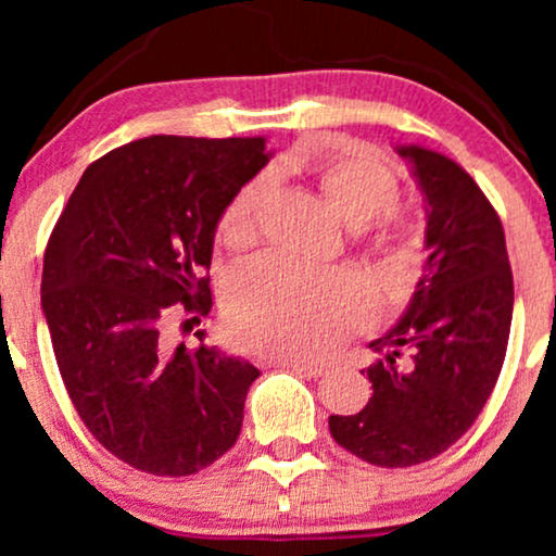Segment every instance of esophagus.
Returning <instances> with one entry per match:
<instances>
[{
	"instance_id": "obj_1",
	"label": "esophagus",
	"mask_w": 556,
	"mask_h": 556,
	"mask_svg": "<svg viewBox=\"0 0 556 556\" xmlns=\"http://www.w3.org/2000/svg\"><path fill=\"white\" fill-rule=\"evenodd\" d=\"M270 364H276V367H288V369L299 371V375H306V377H321L324 375L321 364H314V362H306V359H288V356H276V359H270Z\"/></svg>"
}]
</instances>
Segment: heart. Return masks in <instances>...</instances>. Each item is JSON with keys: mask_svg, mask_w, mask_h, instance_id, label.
Listing matches in <instances>:
<instances>
[{"mask_svg": "<svg viewBox=\"0 0 556 556\" xmlns=\"http://www.w3.org/2000/svg\"><path fill=\"white\" fill-rule=\"evenodd\" d=\"M316 187L352 227L375 223L400 200V181L375 156L337 154L314 166ZM265 185L248 181L217 219V242L227 253L253 248L261 232ZM377 238L413 255L415 232L407 219L387 215ZM375 295L349 273L318 270L263 257L230 280L225 293L227 329L242 346L270 356H321L371 316Z\"/></svg>", "mask_w": 556, "mask_h": 556, "instance_id": "obj_1", "label": "heart"}]
</instances>
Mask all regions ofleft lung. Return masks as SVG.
<instances>
[{"mask_svg":"<svg viewBox=\"0 0 556 556\" xmlns=\"http://www.w3.org/2000/svg\"><path fill=\"white\" fill-rule=\"evenodd\" d=\"M425 200V276L392 331L371 341L382 359L356 415H331V438L356 458L407 468L466 435L504 367L514 278L504 225L489 197L453 159L400 147Z\"/></svg>","mask_w":556,"mask_h":556,"instance_id":"1","label":"left lung"}]
</instances>
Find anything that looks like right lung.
<instances>
[{
  "mask_svg": "<svg viewBox=\"0 0 556 556\" xmlns=\"http://www.w3.org/2000/svg\"><path fill=\"white\" fill-rule=\"evenodd\" d=\"M268 159L261 136L131 141L88 166L45 248L65 390L90 435L143 473L192 476L240 435L261 371L204 344L169 349L164 326L177 303L185 324L210 314L217 219Z\"/></svg>",
  "mask_w": 556,
  "mask_h": 556,
  "instance_id": "add662e5",
  "label": "right lung"
}]
</instances>
